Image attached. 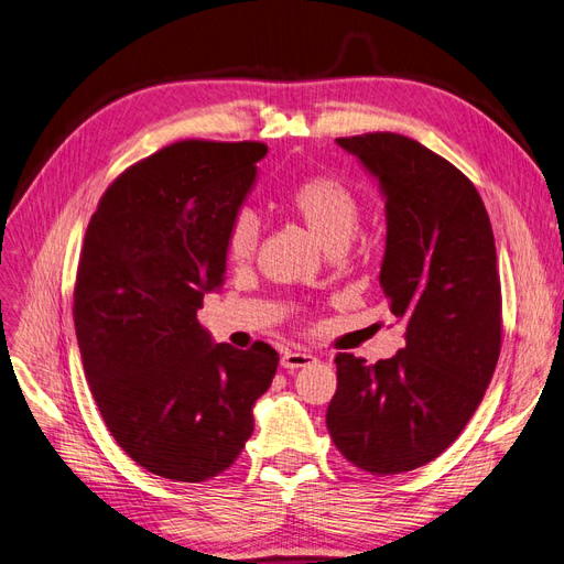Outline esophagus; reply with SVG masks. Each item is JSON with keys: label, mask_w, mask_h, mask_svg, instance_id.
Returning a JSON list of instances; mask_svg holds the SVG:
<instances>
[{"label": "esophagus", "mask_w": 564, "mask_h": 564, "mask_svg": "<svg viewBox=\"0 0 564 564\" xmlns=\"http://www.w3.org/2000/svg\"><path fill=\"white\" fill-rule=\"evenodd\" d=\"M311 362H316V358L311 356V352H306V350H285L283 358H281V365H283V369H288V371L302 369V367H306V365H311Z\"/></svg>", "instance_id": "34e87169"}]
</instances>
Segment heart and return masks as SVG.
Here are the masks:
<instances>
[{
	"label": "heart",
	"mask_w": 564,
	"mask_h": 564,
	"mask_svg": "<svg viewBox=\"0 0 564 564\" xmlns=\"http://www.w3.org/2000/svg\"><path fill=\"white\" fill-rule=\"evenodd\" d=\"M288 206L327 250H341L358 235L362 204L358 193L337 176H311L288 195ZM260 246V223L239 214L227 227L225 253L232 262H248Z\"/></svg>",
	"instance_id": "obj_1"
}]
</instances>
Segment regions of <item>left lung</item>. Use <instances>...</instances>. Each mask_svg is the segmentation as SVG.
I'll return each instance as SVG.
<instances>
[{
  "mask_svg": "<svg viewBox=\"0 0 564 564\" xmlns=\"http://www.w3.org/2000/svg\"><path fill=\"white\" fill-rule=\"evenodd\" d=\"M386 195L381 288L406 346L369 365L339 352L327 406L332 442L373 476L423 467L460 436L502 348V285L488 212L474 183L394 132L337 139Z\"/></svg>",
  "mask_w": 564,
  "mask_h": 564,
  "instance_id": "1",
  "label": "left lung"
}]
</instances>
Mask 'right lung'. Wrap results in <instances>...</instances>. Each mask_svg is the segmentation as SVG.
Listing matches in <instances>:
<instances>
[{
	"label": "right lung",
	"mask_w": 564,
	"mask_h": 564,
	"mask_svg": "<svg viewBox=\"0 0 564 564\" xmlns=\"http://www.w3.org/2000/svg\"><path fill=\"white\" fill-rule=\"evenodd\" d=\"M264 155L260 141L164 145L107 187L83 239L74 325L93 398L116 444L172 481L237 460L276 373L269 344H212L197 321Z\"/></svg>",
	"instance_id": "obj_1"
}]
</instances>
